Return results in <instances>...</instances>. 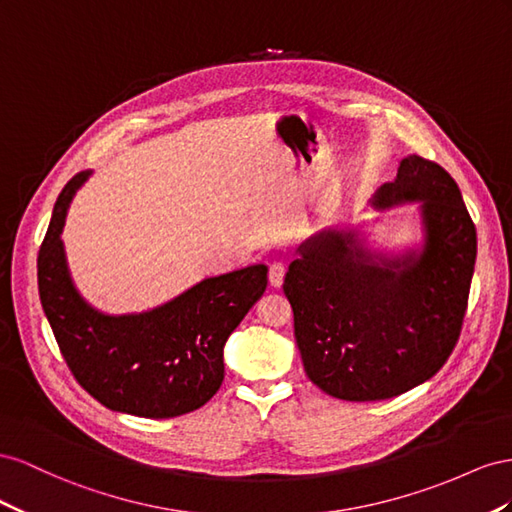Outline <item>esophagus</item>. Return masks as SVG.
Listing matches in <instances>:
<instances>
[{
  "label": "esophagus",
  "mask_w": 512,
  "mask_h": 512,
  "mask_svg": "<svg viewBox=\"0 0 512 512\" xmlns=\"http://www.w3.org/2000/svg\"><path fill=\"white\" fill-rule=\"evenodd\" d=\"M268 279H270L272 287H281L283 279H285V264H281V261H274V264H270Z\"/></svg>",
  "instance_id": "34e87169"
}]
</instances>
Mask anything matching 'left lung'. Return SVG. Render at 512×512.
Masks as SVG:
<instances>
[{"label": "left lung", "mask_w": 512, "mask_h": 512, "mask_svg": "<svg viewBox=\"0 0 512 512\" xmlns=\"http://www.w3.org/2000/svg\"><path fill=\"white\" fill-rule=\"evenodd\" d=\"M420 201V255L384 259L352 233L321 231L291 261L283 291L304 371L334 399L384 401L427 382L455 349L476 264V227L457 182L412 154L375 206Z\"/></svg>", "instance_id": "obj_1"}]
</instances>
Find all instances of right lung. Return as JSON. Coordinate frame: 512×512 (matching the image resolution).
Wrapping results in <instances>:
<instances>
[{"label": "right lung", "instance_id": "add662e5", "mask_svg": "<svg viewBox=\"0 0 512 512\" xmlns=\"http://www.w3.org/2000/svg\"><path fill=\"white\" fill-rule=\"evenodd\" d=\"M87 175L64 186L38 251L40 302L55 341L81 388L109 410L141 418L193 412L221 388L225 341L266 291L268 268L212 276L150 313L94 311L70 281L60 240L68 203Z\"/></svg>", "mask_w": 512, "mask_h": 512}]
</instances>
